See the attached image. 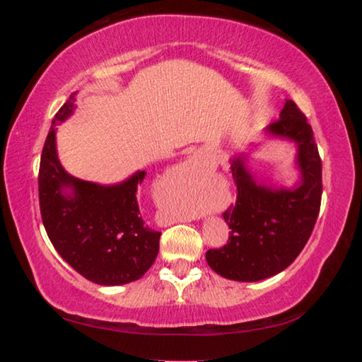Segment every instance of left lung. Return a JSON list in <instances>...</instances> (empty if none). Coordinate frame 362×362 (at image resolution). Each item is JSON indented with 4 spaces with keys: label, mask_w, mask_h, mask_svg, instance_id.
I'll use <instances>...</instances> for the list:
<instances>
[{
    "label": "left lung",
    "mask_w": 362,
    "mask_h": 362,
    "mask_svg": "<svg viewBox=\"0 0 362 362\" xmlns=\"http://www.w3.org/2000/svg\"><path fill=\"white\" fill-rule=\"evenodd\" d=\"M267 134L296 142L300 182L272 188L254 179L246 156L231 159L238 194L236 204L223 212L230 238L223 247L206 252L209 267L226 279L255 283L283 272L302 252L320 214L322 164L313 129L296 102L286 100Z\"/></svg>",
    "instance_id": "left-lung-1"
}]
</instances>
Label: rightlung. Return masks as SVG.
I'll list each match as a JSON object with an SVG mask.
<instances>
[{"instance_id": "1", "label": "right lung", "mask_w": 362, "mask_h": 362, "mask_svg": "<svg viewBox=\"0 0 362 362\" xmlns=\"http://www.w3.org/2000/svg\"><path fill=\"white\" fill-rule=\"evenodd\" d=\"M75 95L59 110L41 153L38 192L42 225L60 257L86 279L100 286L137 281L159 250L161 233L140 216L137 187L145 170L116 185L70 175L59 161L56 126L73 113Z\"/></svg>"}]
</instances>
